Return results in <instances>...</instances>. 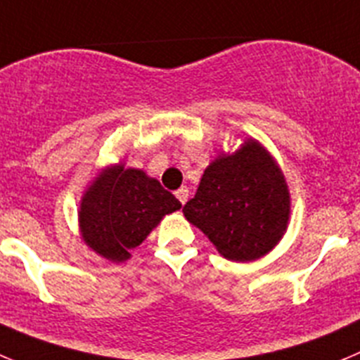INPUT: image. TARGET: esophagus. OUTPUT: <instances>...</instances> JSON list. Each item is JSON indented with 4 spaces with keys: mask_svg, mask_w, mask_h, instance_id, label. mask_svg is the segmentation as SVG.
<instances>
[{
    "mask_svg": "<svg viewBox=\"0 0 360 360\" xmlns=\"http://www.w3.org/2000/svg\"><path fill=\"white\" fill-rule=\"evenodd\" d=\"M176 197L179 199L181 204H184L188 200V188L186 186H181L179 190L176 191Z\"/></svg>",
    "mask_w": 360,
    "mask_h": 360,
    "instance_id": "obj_1",
    "label": "esophagus"
}]
</instances>
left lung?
Here are the masks:
<instances>
[{"label":"left lung","instance_id":"obj_1","mask_svg":"<svg viewBox=\"0 0 360 360\" xmlns=\"http://www.w3.org/2000/svg\"><path fill=\"white\" fill-rule=\"evenodd\" d=\"M290 210L278 165L259 142L248 139L234 154L211 161L183 213L226 259L248 263L281 241Z\"/></svg>","mask_w":360,"mask_h":360}]
</instances>
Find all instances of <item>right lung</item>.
Returning a JSON list of instances; mask_svg holds the SVG:
<instances>
[{"mask_svg":"<svg viewBox=\"0 0 360 360\" xmlns=\"http://www.w3.org/2000/svg\"><path fill=\"white\" fill-rule=\"evenodd\" d=\"M181 202L143 170L113 165L94 179L79 204V231L94 252L112 263L129 259L165 214Z\"/></svg>","mask_w":360,"mask_h":360,"instance_id":"add662e5","label":"right lung"}]
</instances>
